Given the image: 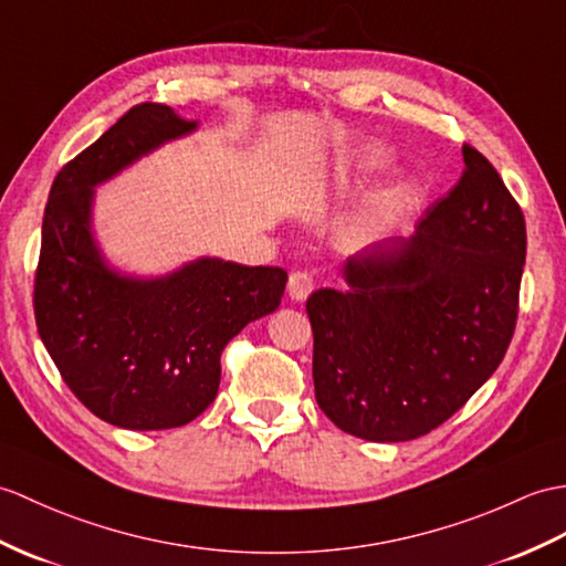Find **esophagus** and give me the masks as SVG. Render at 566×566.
<instances>
[{
    "instance_id": "34e87169",
    "label": "esophagus",
    "mask_w": 566,
    "mask_h": 566,
    "mask_svg": "<svg viewBox=\"0 0 566 566\" xmlns=\"http://www.w3.org/2000/svg\"><path fill=\"white\" fill-rule=\"evenodd\" d=\"M313 292V277L308 272H292L286 282V294L292 301H306Z\"/></svg>"
}]
</instances>
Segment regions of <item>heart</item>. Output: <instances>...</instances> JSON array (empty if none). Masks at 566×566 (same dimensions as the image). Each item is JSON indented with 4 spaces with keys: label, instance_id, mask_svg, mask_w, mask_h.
<instances>
[{
    "label": "heart",
    "instance_id": "obj_1",
    "mask_svg": "<svg viewBox=\"0 0 566 566\" xmlns=\"http://www.w3.org/2000/svg\"><path fill=\"white\" fill-rule=\"evenodd\" d=\"M392 166V156L390 151L380 149V147H361L359 151H354L352 156H345L339 159L333 168V186H347V182H357V180H369ZM417 192V186L412 180H405L398 188V195L410 197Z\"/></svg>",
    "mask_w": 566,
    "mask_h": 566
}]
</instances>
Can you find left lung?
Listing matches in <instances>:
<instances>
[{"label": "left lung", "instance_id": "1", "mask_svg": "<svg viewBox=\"0 0 566 566\" xmlns=\"http://www.w3.org/2000/svg\"><path fill=\"white\" fill-rule=\"evenodd\" d=\"M458 186L407 239L345 260V289L306 301L315 400L366 441L424 437L475 396L516 327L525 221L502 176L463 147Z\"/></svg>", "mask_w": 566, "mask_h": 566}]
</instances>
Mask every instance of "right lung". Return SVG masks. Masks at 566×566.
I'll list each match as a JSON object with an SVG mask.
<instances>
[{
  "label": "right lung",
  "mask_w": 566,
  "mask_h": 566,
  "mask_svg": "<svg viewBox=\"0 0 566 566\" xmlns=\"http://www.w3.org/2000/svg\"><path fill=\"white\" fill-rule=\"evenodd\" d=\"M161 103L127 111L50 188L35 323L64 384L103 422L135 431L192 422L214 402L229 339L277 311L286 272L195 258L166 274L115 268L96 235V188L197 133Z\"/></svg>",
  "instance_id": "1"
}]
</instances>
